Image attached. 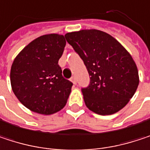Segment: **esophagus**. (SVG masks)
Wrapping results in <instances>:
<instances>
[{"instance_id":"1","label":"esophagus","mask_w":150,"mask_h":150,"mask_svg":"<svg viewBox=\"0 0 150 150\" xmlns=\"http://www.w3.org/2000/svg\"><path fill=\"white\" fill-rule=\"evenodd\" d=\"M70 81H71L74 84H76V78H75V76H72V77L70 78Z\"/></svg>"}]
</instances>
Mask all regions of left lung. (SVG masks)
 Segmentation results:
<instances>
[{
	"label": "left lung",
	"mask_w": 150,
	"mask_h": 150,
	"mask_svg": "<svg viewBox=\"0 0 150 150\" xmlns=\"http://www.w3.org/2000/svg\"><path fill=\"white\" fill-rule=\"evenodd\" d=\"M65 38L90 76L88 86L81 88L88 109L108 115L125 107L139 84L137 67L129 53L110 35L97 29L68 33Z\"/></svg>",
	"instance_id": "1"
}]
</instances>
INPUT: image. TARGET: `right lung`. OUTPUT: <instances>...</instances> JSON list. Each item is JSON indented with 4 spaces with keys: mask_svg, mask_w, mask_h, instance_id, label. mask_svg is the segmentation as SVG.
<instances>
[{
    "mask_svg": "<svg viewBox=\"0 0 150 150\" xmlns=\"http://www.w3.org/2000/svg\"><path fill=\"white\" fill-rule=\"evenodd\" d=\"M64 35H42L15 57L10 82L18 100L33 112L51 115L67 103L73 83L62 75L58 61L62 55Z\"/></svg>",
    "mask_w": 150,
    "mask_h": 150,
    "instance_id": "right-lung-1",
    "label": "right lung"
}]
</instances>
